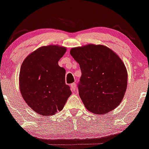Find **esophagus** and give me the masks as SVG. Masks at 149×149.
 Instances as JSON below:
<instances>
[{"label": "esophagus", "instance_id": "obj_1", "mask_svg": "<svg viewBox=\"0 0 149 149\" xmlns=\"http://www.w3.org/2000/svg\"><path fill=\"white\" fill-rule=\"evenodd\" d=\"M71 90L72 92H75L76 90V83H72L71 85Z\"/></svg>", "mask_w": 149, "mask_h": 149}]
</instances>
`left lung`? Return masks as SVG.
Instances as JSON below:
<instances>
[{"mask_svg":"<svg viewBox=\"0 0 149 149\" xmlns=\"http://www.w3.org/2000/svg\"><path fill=\"white\" fill-rule=\"evenodd\" d=\"M70 54L80 65L79 95L88 111L99 115L113 110L122 102L127 73L121 59L102 45L74 47Z\"/></svg>","mask_w":149,"mask_h":149,"instance_id":"8db88e82","label":"left lung"}]
</instances>
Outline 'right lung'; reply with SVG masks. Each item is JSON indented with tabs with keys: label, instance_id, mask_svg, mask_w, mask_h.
<instances>
[{
	"label": "right lung",
	"instance_id": "obj_1",
	"mask_svg": "<svg viewBox=\"0 0 149 149\" xmlns=\"http://www.w3.org/2000/svg\"><path fill=\"white\" fill-rule=\"evenodd\" d=\"M66 47L48 45L37 49L22 63L19 88L23 99L40 115L52 116L64 108L71 95L65 83L66 71L58 61Z\"/></svg>",
	"mask_w": 149,
	"mask_h": 149
}]
</instances>
